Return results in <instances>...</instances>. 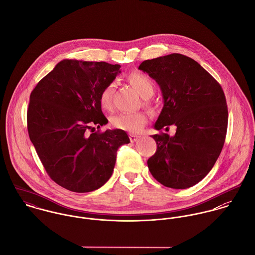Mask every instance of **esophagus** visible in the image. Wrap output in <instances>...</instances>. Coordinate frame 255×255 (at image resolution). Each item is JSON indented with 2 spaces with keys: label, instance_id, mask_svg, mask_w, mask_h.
Masks as SVG:
<instances>
[{
  "label": "esophagus",
  "instance_id": "obj_1",
  "mask_svg": "<svg viewBox=\"0 0 255 255\" xmlns=\"http://www.w3.org/2000/svg\"><path fill=\"white\" fill-rule=\"evenodd\" d=\"M139 138L138 135H135V134H129V139L131 142H135L137 139Z\"/></svg>",
  "mask_w": 255,
  "mask_h": 255
}]
</instances>
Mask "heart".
Wrapping results in <instances>:
<instances>
[{"label": "heart", "mask_w": 255, "mask_h": 255, "mask_svg": "<svg viewBox=\"0 0 255 255\" xmlns=\"http://www.w3.org/2000/svg\"><path fill=\"white\" fill-rule=\"evenodd\" d=\"M129 83L135 88L142 98H150L154 93V84L152 80L144 73L135 72L130 73L128 77ZM115 92V85L109 83L103 87L99 95V104L101 108L110 111L113 107V95ZM146 106L151 108V105L145 102ZM147 115L143 112L132 114H119L111 119V125L117 129L128 132H139L145 127Z\"/></svg>", "instance_id": "obj_1"}]
</instances>
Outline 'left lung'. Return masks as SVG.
Masks as SVG:
<instances>
[{
	"label": "left lung",
	"mask_w": 255,
	"mask_h": 255,
	"mask_svg": "<svg viewBox=\"0 0 255 255\" xmlns=\"http://www.w3.org/2000/svg\"><path fill=\"white\" fill-rule=\"evenodd\" d=\"M138 69L155 79L162 91L164 107L154 128H177L174 136L152 135L157 149L147 161L149 171L167 187H190L211 171L225 143L224 91L210 73L182 54L146 60Z\"/></svg>",
	"instance_id": "1"
}]
</instances>
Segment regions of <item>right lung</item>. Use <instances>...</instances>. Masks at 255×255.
I'll list each match as a JSON object with an SVG mask.
<instances>
[{"label": "right lung", "instance_id": "1", "mask_svg": "<svg viewBox=\"0 0 255 255\" xmlns=\"http://www.w3.org/2000/svg\"><path fill=\"white\" fill-rule=\"evenodd\" d=\"M120 65L64 60L32 90L27 129L49 177L73 192H89L111 178L126 131H95L108 123L99 104L101 90L121 73Z\"/></svg>", "mask_w": 255, "mask_h": 255}]
</instances>
